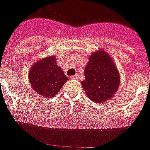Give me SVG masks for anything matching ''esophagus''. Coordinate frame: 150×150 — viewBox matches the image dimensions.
<instances>
[{"label":"esophagus","mask_w":150,"mask_h":150,"mask_svg":"<svg viewBox=\"0 0 150 150\" xmlns=\"http://www.w3.org/2000/svg\"><path fill=\"white\" fill-rule=\"evenodd\" d=\"M71 79H73V80H76V79H77V78H78V74H76V75H74V76H72L70 77Z\"/></svg>","instance_id":"1"}]
</instances>
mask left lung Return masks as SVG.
<instances>
[{"label": "left lung", "instance_id": "left-lung-1", "mask_svg": "<svg viewBox=\"0 0 150 150\" xmlns=\"http://www.w3.org/2000/svg\"><path fill=\"white\" fill-rule=\"evenodd\" d=\"M86 79L81 81L88 98L96 103H104L114 96L121 82L115 63L102 49L88 57L85 68Z\"/></svg>", "mask_w": 150, "mask_h": 150}]
</instances>
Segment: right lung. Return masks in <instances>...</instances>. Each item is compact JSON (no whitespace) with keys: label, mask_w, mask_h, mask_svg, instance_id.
Masks as SVG:
<instances>
[{"label":"right lung","mask_w":150,"mask_h":150,"mask_svg":"<svg viewBox=\"0 0 150 150\" xmlns=\"http://www.w3.org/2000/svg\"><path fill=\"white\" fill-rule=\"evenodd\" d=\"M29 83L38 94L46 98L57 94L68 77L57 64L55 56L39 59L29 71Z\"/></svg>","instance_id":"right-lung-1"}]
</instances>
